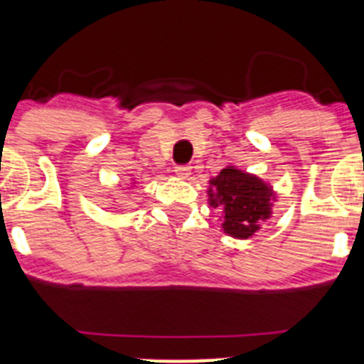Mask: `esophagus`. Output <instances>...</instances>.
I'll return each instance as SVG.
<instances>
[{"label":"esophagus","mask_w":364,"mask_h":364,"mask_svg":"<svg viewBox=\"0 0 364 364\" xmlns=\"http://www.w3.org/2000/svg\"><path fill=\"white\" fill-rule=\"evenodd\" d=\"M175 173L180 176V178H188L191 175V167L189 166H176Z\"/></svg>","instance_id":"esophagus-1"}]
</instances>
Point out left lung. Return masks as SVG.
Here are the masks:
<instances>
[{
	"instance_id": "left-lung-1",
	"label": "left lung",
	"mask_w": 364,
	"mask_h": 364,
	"mask_svg": "<svg viewBox=\"0 0 364 364\" xmlns=\"http://www.w3.org/2000/svg\"><path fill=\"white\" fill-rule=\"evenodd\" d=\"M211 208L222 213V230L235 239H250L260 224L272 217L275 191L259 176L244 173L235 166L224 167L210 180Z\"/></svg>"
}]
</instances>
